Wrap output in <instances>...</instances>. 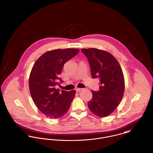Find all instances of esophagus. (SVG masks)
Returning <instances> with one entry per match:
<instances>
[{
	"label": "esophagus",
	"instance_id": "obj_1",
	"mask_svg": "<svg viewBox=\"0 0 153 153\" xmlns=\"http://www.w3.org/2000/svg\"><path fill=\"white\" fill-rule=\"evenodd\" d=\"M82 89H83V88H76V91L78 92H80L81 91H82Z\"/></svg>",
	"mask_w": 153,
	"mask_h": 153
}]
</instances>
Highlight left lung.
<instances>
[{
    "label": "left lung",
    "instance_id": "8db88e82",
    "mask_svg": "<svg viewBox=\"0 0 153 153\" xmlns=\"http://www.w3.org/2000/svg\"><path fill=\"white\" fill-rule=\"evenodd\" d=\"M87 57L93 79H100L99 90L92 91L88 108L95 115L106 117L115 110L125 91L123 73L117 59L111 53L97 48L82 49Z\"/></svg>",
    "mask_w": 153,
    "mask_h": 153
}]
</instances>
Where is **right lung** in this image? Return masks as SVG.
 <instances>
[{"mask_svg": "<svg viewBox=\"0 0 153 153\" xmlns=\"http://www.w3.org/2000/svg\"><path fill=\"white\" fill-rule=\"evenodd\" d=\"M79 51L75 48L47 51L36 61L32 68L29 76L30 94L37 108L48 117L60 118L70 108L76 91H60L56 86L63 82L59 76L64 64Z\"/></svg>", "mask_w": 153, "mask_h": 153, "instance_id": "right-lung-1", "label": "right lung"}]
</instances>
